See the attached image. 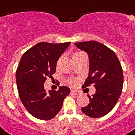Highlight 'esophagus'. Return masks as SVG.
I'll return each instance as SVG.
<instances>
[{"mask_svg":"<svg viewBox=\"0 0 135 135\" xmlns=\"http://www.w3.org/2000/svg\"><path fill=\"white\" fill-rule=\"evenodd\" d=\"M71 94H75V95H80L81 92L79 91H77V90H71Z\"/></svg>","mask_w":135,"mask_h":135,"instance_id":"obj_1","label":"esophagus"}]
</instances>
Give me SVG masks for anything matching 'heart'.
<instances>
[{
  "mask_svg": "<svg viewBox=\"0 0 135 135\" xmlns=\"http://www.w3.org/2000/svg\"><path fill=\"white\" fill-rule=\"evenodd\" d=\"M83 53H84V52H81V51H77V52L74 53V54H73V58H75L76 57H77V56H79V55H81ZM60 60H61V58L58 60V62H57V66H58V65H59L60 62ZM68 82H69V84L71 85H75L76 84H77V81H76L75 79H73V78L69 79Z\"/></svg>",
  "mask_w": 135,
  "mask_h": 135,
  "instance_id": "heart-1",
  "label": "heart"
}]
</instances>
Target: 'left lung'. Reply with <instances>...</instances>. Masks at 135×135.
<instances>
[{"mask_svg": "<svg viewBox=\"0 0 135 135\" xmlns=\"http://www.w3.org/2000/svg\"><path fill=\"white\" fill-rule=\"evenodd\" d=\"M88 54L89 74L83 88L94 84L96 93L81 111L90 118L103 117L113 109L121 95L124 76L121 64L113 51L94 41L75 43Z\"/></svg>", "mask_w": 135, "mask_h": 135, "instance_id": "obj_1", "label": "left lung"}]
</instances>
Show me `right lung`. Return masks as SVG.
<instances>
[{
	"mask_svg": "<svg viewBox=\"0 0 135 135\" xmlns=\"http://www.w3.org/2000/svg\"><path fill=\"white\" fill-rule=\"evenodd\" d=\"M70 43H38L21 58L16 75L19 96L27 111L37 119L54 118L70 94V89L64 85L57 91L46 92L44 88L47 77L54 74L58 59Z\"/></svg>",
	"mask_w": 135,
	"mask_h": 135,
	"instance_id": "right-lung-1",
	"label": "right lung"
}]
</instances>
